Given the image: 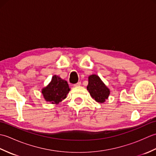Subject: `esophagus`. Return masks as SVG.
I'll return each instance as SVG.
<instances>
[{
  "mask_svg": "<svg viewBox=\"0 0 156 156\" xmlns=\"http://www.w3.org/2000/svg\"><path fill=\"white\" fill-rule=\"evenodd\" d=\"M80 84H81V82H77V83H76V84H74V87H79V86H80Z\"/></svg>",
  "mask_w": 156,
  "mask_h": 156,
  "instance_id": "1",
  "label": "esophagus"
}]
</instances>
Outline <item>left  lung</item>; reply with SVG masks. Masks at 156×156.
Instances as JSON below:
<instances>
[{"label":"left lung","instance_id":"1","mask_svg":"<svg viewBox=\"0 0 156 156\" xmlns=\"http://www.w3.org/2000/svg\"><path fill=\"white\" fill-rule=\"evenodd\" d=\"M91 97L96 101L102 103L108 98L110 90L102 82L98 76L93 74L88 77V84L87 87Z\"/></svg>","mask_w":156,"mask_h":156}]
</instances>
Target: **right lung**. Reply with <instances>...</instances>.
<instances>
[{"instance_id":"right-lung-1","label":"right lung","mask_w":156,"mask_h":156,"mask_svg":"<svg viewBox=\"0 0 156 156\" xmlns=\"http://www.w3.org/2000/svg\"><path fill=\"white\" fill-rule=\"evenodd\" d=\"M69 91L68 82L55 75L48 86L43 88L42 94L46 101L51 104H58L66 97Z\"/></svg>"}]
</instances>
